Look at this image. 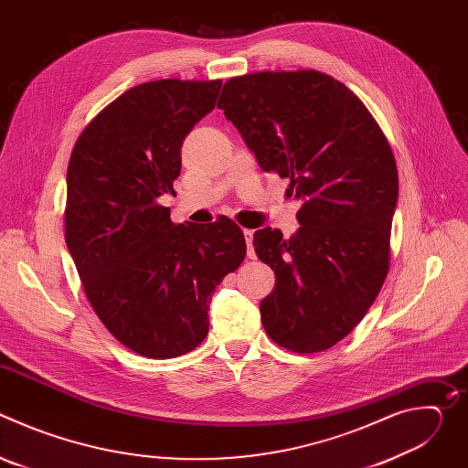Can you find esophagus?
<instances>
[{"instance_id": "esophagus-1", "label": "esophagus", "mask_w": 468, "mask_h": 468, "mask_svg": "<svg viewBox=\"0 0 468 468\" xmlns=\"http://www.w3.org/2000/svg\"><path fill=\"white\" fill-rule=\"evenodd\" d=\"M244 239H246V248H248V257L255 259V250H253V231L251 229H244Z\"/></svg>"}]
</instances>
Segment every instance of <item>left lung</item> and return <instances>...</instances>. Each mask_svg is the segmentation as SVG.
<instances>
[{"label":"left lung","mask_w":468,"mask_h":468,"mask_svg":"<svg viewBox=\"0 0 468 468\" xmlns=\"http://www.w3.org/2000/svg\"><path fill=\"white\" fill-rule=\"evenodd\" d=\"M218 107L259 166L287 177L302 202L291 239L253 233L257 257L276 274L259 305L264 331L291 352L327 350L363 320L388 271L392 150L363 101L314 70L233 78Z\"/></svg>","instance_id":"left-lung-1"}]
</instances>
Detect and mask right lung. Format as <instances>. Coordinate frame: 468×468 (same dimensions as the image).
Returning a JSON list of instances; mask_svg holds the SVG:
<instances>
[{
    "instance_id": "add662e5",
    "label": "right lung",
    "mask_w": 468,
    "mask_h": 468,
    "mask_svg": "<svg viewBox=\"0 0 468 468\" xmlns=\"http://www.w3.org/2000/svg\"><path fill=\"white\" fill-rule=\"evenodd\" d=\"M222 81L161 80L129 89L80 135L66 174V246L98 318L129 350L170 359L207 337L217 285L246 240L220 217L179 224L157 199L174 194L185 137Z\"/></svg>"
}]
</instances>
